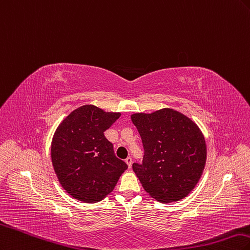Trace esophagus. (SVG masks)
Masks as SVG:
<instances>
[{
    "mask_svg": "<svg viewBox=\"0 0 250 250\" xmlns=\"http://www.w3.org/2000/svg\"><path fill=\"white\" fill-rule=\"evenodd\" d=\"M125 163L127 164L128 168H131V167H132V158H131V157H127V158L125 159Z\"/></svg>",
    "mask_w": 250,
    "mask_h": 250,
    "instance_id": "1",
    "label": "esophagus"
}]
</instances>
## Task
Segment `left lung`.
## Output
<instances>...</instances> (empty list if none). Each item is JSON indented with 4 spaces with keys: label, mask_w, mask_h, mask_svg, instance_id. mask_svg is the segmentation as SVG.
I'll use <instances>...</instances> for the list:
<instances>
[{
    "label": "left lung",
    "mask_w": 250,
    "mask_h": 250,
    "mask_svg": "<svg viewBox=\"0 0 250 250\" xmlns=\"http://www.w3.org/2000/svg\"><path fill=\"white\" fill-rule=\"evenodd\" d=\"M131 119L144 148L142 163L133 164L144 190L164 204L186 197L198 183L207 160L205 137L197 125L169 108L135 113Z\"/></svg>",
    "instance_id": "obj_1"
}]
</instances>
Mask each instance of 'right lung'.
<instances>
[{
    "mask_svg": "<svg viewBox=\"0 0 250 250\" xmlns=\"http://www.w3.org/2000/svg\"><path fill=\"white\" fill-rule=\"evenodd\" d=\"M119 116L85 104L72 111L56 130L52 163L61 186L74 198L88 204L101 201L127 168L104 135Z\"/></svg>",
    "mask_w": 250,
    "mask_h": 250,
    "instance_id": "right-lung-1",
    "label": "right lung"
}]
</instances>
